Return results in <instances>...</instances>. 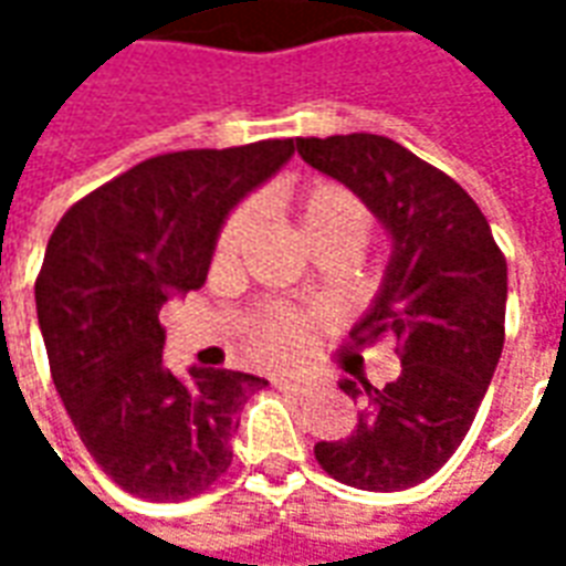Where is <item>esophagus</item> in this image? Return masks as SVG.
<instances>
[{"label":"esophagus","instance_id":"obj_1","mask_svg":"<svg viewBox=\"0 0 566 566\" xmlns=\"http://www.w3.org/2000/svg\"><path fill=\"white\" fill-rule=\"evenodd\" d=\"M275 388L284 394H294V397H308L315 391V385L308 379H300V376H282V379H275Z\"/></svg>","mask_w":566,"mask_h":566}]
</instances>
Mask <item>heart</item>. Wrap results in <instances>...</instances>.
Returning a JSON list of instances; mask_svg holds the SVG:
<instances>
[{
	"label": "heart",
	"mask_w": 566,
	"mask_h": 566,
	"mask_svg": "<svg viewBox=\"0 0 566 566\" xmlns=\"http://www.w3.org/2000/svg\"><path fill=\"white\" fill-rule=\"evenodd\" d=\"M296 223L308 245L318 239H345L352 245L364 248L373 230L367 206L352 190L333 181H318L303 190V197L296 202ZM251 227H254V209L235 211L218 239V254L233 258L251 233ZM308 343H312V321L303 315H291V312L266 315L251 331V352L260 360H291Z\"/></svg>",
	"instance_id": "1"
}]
</instances>
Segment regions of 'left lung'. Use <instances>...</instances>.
I'll list each match as a JSON object with an SVG mask.
<instances>
[{"label": "left lung", "instance_id": "8db88e82", "mask_svg": "<svg viewBox=\"0 0 566 566\" xmlns=\"http://www.w3.org/2000/svg\"><path fill=\"white\" fill-rule=\"evenodd\" d=\"M296 150L391 239L379 294L352 339L364 348L391 336L403 360L385 388L339 381L364 412L352 437L318 442L315 458L336 482L403 491L449 461L479 412L503 352L506 260L470 193L394 139L352 133L296 139Z\"/></svg>", "mask_w": 566, "mask_h": 566}]
</instances>
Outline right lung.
Returning <instances> with one entry per match:
<instances>
[{"label": "right lung", "mask_w": 566, "mask_h": 566, "mask_svg": "<svg viewBox=\"0 0 566 566\" xmlns=\"http://www.w3.org/2000/svg\"><path fill=\"white\" fill-rule=\"evenodd\" d=\"M294 157V139L160 154L96 187L60 218L35 312L56 394L117 485L187 500L227 473L248 397L266 379L163 367L160 308L199 291L223 221Z\"/></svg>", "instance_id": "obj_1"}]
</instances>
